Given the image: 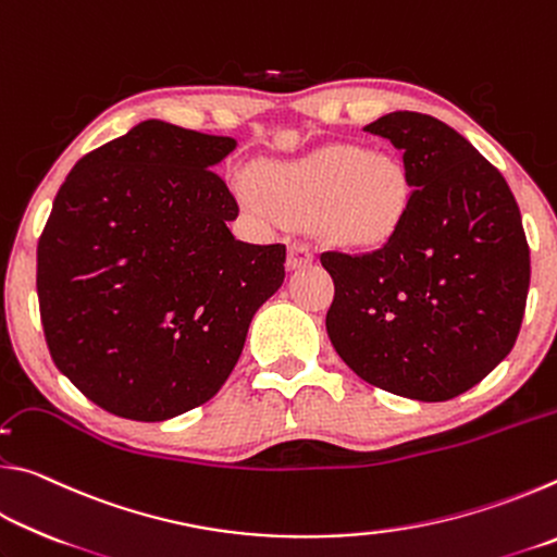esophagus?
I'll return each instance as SVG.
<instances>
[{
  "instance_id": "1",
  "label": "esophagus",
  "mask_w": 557,
  "mask_h": 557,
  "mask_svg": "<svg viewBox=\"0 0 557 557\" xmlns=\"http://www.w3.org/2000/svg\"><path fill=\"white\" fill-rule=\"evenodd\" d=\"M289 268H305L314 260V250L312 245L305 240H292L289 243Z\"/></svg>"
}]
</instances>
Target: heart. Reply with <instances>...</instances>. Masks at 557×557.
Instances as JSON below:
<instances>
[{
  "instance_id": "1",
  "label": "heart",
  "mask_w": 557,
  "mask_h": 557,
  "mask_svg": "<svg viewBox=\"0 0 557 557\" xmlns=\"http://www.w3.org/2000/svg\"><path fill=\"white\" fill-rule=\"evenodd\" d=\"M258 182L280 215L312 221L319 235L338 245L375 248L393 238L410 209V174L398 157L363 147L336 145L299 162L268 164ZM258 213L268 203L243 188Z\"/></svg>"
}]
</instances>
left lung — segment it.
<instances>
[{
    "label": "left lung",
    "instance_id": "left-lung-1",
    "mask_svg": "<svg viewBox=\"0 0 557 557\" xmlns=\"http://www.w3.org/2000/svg\"><path fill=\"white\" fill-rule=\"evenodd\" d=\"M400 149L410 209L381 248L319 256L334 277L326 332L366 383L403 398H457L511 351L531 252L502 172L422 112L363 127Z\"/></svg>",
    "mask_w": 557,
    "mask_h": 557
}]
</instances>
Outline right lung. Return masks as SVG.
<instances>
[{"label":"right lung","instance_id":"obj_1","mask_svg":"<svg viewBox=\"0 0 557 557\" xmlns=\"http://www.w3.org/2000/svg\"><path fill=\"white\" fill-rule=\"evenodd\" d=\"M235 139L147 120L81 157L36 248L46 346L102 410L157 422L211 400L287 248L235 240L213 172Z\"/></svg>","mask_w":557,"mask_h":557}]
</instances>
